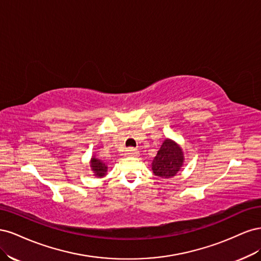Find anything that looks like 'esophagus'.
<instances>
[{"label": "esophagus", "mask_w": 261, "mask_h": 261, "mask_svg": "<svg viewBox=\"0 0 261 261\" xmlns=\"http://www.w3.org/2000/svg\"><path fill=\"white\" fill-rule=\"evenodd\" d=\"M126 154L129 155V156H136L138 154V151L134 148H128L127 150H126Z\"/></svg>", "instance_id": "1"}]
</instances>
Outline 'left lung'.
I'll use <instances>...</instances> for the list:
<instances>
[{"mask_svg": "<svg viewBox=\"0 0 261 261\" xmlns=\"http://www.w3.org/2000/svg\"><path fill=\"white\" fill-rule=\"evenodd\" d=\"M183 151L174 141L167 139L152 161L154 175L163 178L174 176L183 165Z\"/></svg>", "mask_w": 261, "mask_h": 261, "instance_id": "1", "label": "left lung"}]
</instances>
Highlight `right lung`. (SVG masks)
Here are the masks:
<instances>
[{"mask_svg":"<svg viewBox=\"0 0 261 261\" xmlns=\"http://www.w3.org/2000/svg\"><path fill=\"white\" fill-rule=\"evenodd\" d=\"M91 168H92V171L96 173L97 176H103L108 170L107 165L102 161H100L99 159H97L96 156H92Z\"/></svg>","mask_w":261,"mask_h":261,"instance_id":"1","label":"right lung"}]
</instances>
